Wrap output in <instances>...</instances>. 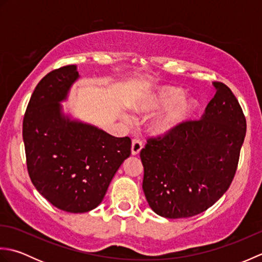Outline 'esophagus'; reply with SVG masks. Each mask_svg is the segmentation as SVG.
Listing matches in <instances>:
<instances>
[{
    "label": "esophagus",
    "instance_id": "obj_1",
    "mask_svg": "<svg viewBox=\"0 0 262 262\" xmlns=\"http://www.w3.org/2000/svg\"><path fill=\"white\" fill-rule=\"evenodd\" d=\"M143 148V143L141 140H133L132 143V155H138Z\"/></svg>",
    "mask_w": 262,
    "mask_h": 262
}]
</instances>
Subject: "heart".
<instances>
[{
	"instance_id": "obj_1",
	"label": "heart",
	"mask_w": 262,
	"mask_h": 262,
	"mask_svg": "<svg viewBox=\"0 0 262 262\" xmlns=\"http://www.w3.org/2000/svg\"><path fill=\"white\" fill-rule=\"evenodd\" d=\"M164 107L149 122L148 130L153 136L169 137L179 133L197 115L199 102L186 97L183 89L172 85L151 89L130 102V108L140 114H152Z\"/></svg>"
}]
</instances>
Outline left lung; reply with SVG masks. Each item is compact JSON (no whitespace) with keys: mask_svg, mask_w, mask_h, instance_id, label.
<instances>
[{"mask_svg":"<svg viewBox=\"0 0 262 262\" xmlns=\"http://www.w3.org/2000/svg\"><path fill=\"white\" fill-rule=\"evenodd\" d=\"M216 93L202 119L176 135L149 138L141 151L143 191L154 213L185 219L203 213L229 189L247 133L246 117L231 89Z\"/></svg>","mask_w":262,"mask_h":262,"instance_id":"left-lung-1","label":"left lung"}]
</instances>
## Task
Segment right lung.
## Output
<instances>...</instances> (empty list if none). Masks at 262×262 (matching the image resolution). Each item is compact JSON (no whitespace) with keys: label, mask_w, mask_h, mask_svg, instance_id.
Here are the masks:
<instances>
[{"label":"right lung","mask_w":262,"mask_h":262,"mask_svg":"<svg viewBox=\"0 0 262 262\" xmlns=\"http://www.w3.org/2000/svg\"><path fill=\"white\" fill-rule=\"evenodd\" d=\"M79 77L76 65L42 77L22 125L33 186L55 207L69 213H85L100 205L132 146L129 137L111 136L63 113L60 102Z\"/></svg>","instance_id":"obj_1"}]
</instances>
